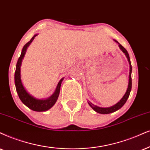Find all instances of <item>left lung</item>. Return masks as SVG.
Wrapping results in <instances>:
<instances>
[{"mask_svg":"<svg viewBox=\"0 0 150 150\" xmlns=\"http://www.w3.org/2000/svg\"><path fill=\"white\" fill-rule=\"evenodd\" d=\"M115 41L116 43H118L119 48H120V50H122V52L125 53V54L126 57H127V59H128L130 69H129V76L128 88H127V91L125 93V94L124 95V96H123L122 99H121L120 101L117 102V104H115V105L112 106V107H107V108H102V107H98V106H96V105H94L93 104H92L91 102H88V105H90V107H91L92 109H93L95 111H96V112H97V113H102V114H108V113H113V112H114V111H117V110H118L119 109H120V108L122 107V106L125 105V102H127V99H128L131 90H132V65H131L129 55L126 49L122 45L120 44V43L117 42V41L115 40Z\"/></svg>","mask_w":150,"mask_h":150,"instance_id":"obj_1","label":"left lung"}]
</instances>
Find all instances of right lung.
I'll return each mask as SVG.
<instances>
[{"instance_id":"add662e5","label":"right lung","mask_w":150,"mask_h":150,"mask_svg":"<svg viewBox=\"0 0 150 150\" xmlns=\"http://www.w3.org/2000/svg\"><path fill=\"white\" fill-rule=\"evenodd\" d=\"M38 35H34V37L30 39V41L26 43L24 45L23 48L22 49L21 54L18 58V62H17L16 71H15L14 74V82L15 86H16V92L18 95L20 100L25 105L27 106L30 109L33 110L35 111H45L50 109L53 105L55 104V102L57 100L60 92V87H61V84L63 81V79H61V80L59 81L55 91L54 92L50 97L45 100H39L37 99L31 95H30L24 88L23 85L22 84L21 79V62L23 59L25 54L26 50H27L28 47L29 46L32 41L34 40L35 37Z\"/></svg>"}]
</instances>
